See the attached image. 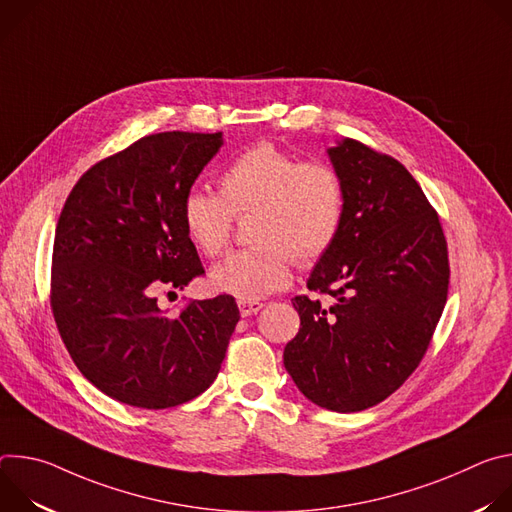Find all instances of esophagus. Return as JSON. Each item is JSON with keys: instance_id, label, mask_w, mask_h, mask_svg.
<instances>
[{"instance_id": "34e87169", "label": "esophagus", "mask_w": 512, "mask_h": 512, "mask_svg": "<svg viewBox=\"0 0 512 512\" xmlns=\"http://www.w3.org/2000/svg\"><path fill=\"white\" fill-rule=\"evenodd\" d=\"M263 302H257V300H239V310H241V316H253L257 312L263 310Z\"/></svg>"}]
</instances>
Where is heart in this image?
I'll return each instance as SVG.
<instances>
[{
    "mask_svg": "<svg viewBox=\"0 0 512 512\" xmlns=\"http://www.w3.org/2000/svg\"><path fill=\"white\" fill-rule=\"evenodd\" d=\"M218 188L221 194L188 190L182 223L202 255L218 257L231 243L235 218L251 214L247 235L253 245L210 271L212 287L223 294L239 300L269 296L289 283L291 259L314 265L340 237L346 186L328 162H306L273 141H259L231 160Z\"/></svg>",
    "mask_w": 512,
    "mask_h": 512,
    "instance_id": "1",
    "label": "heart"
}]
</instances>
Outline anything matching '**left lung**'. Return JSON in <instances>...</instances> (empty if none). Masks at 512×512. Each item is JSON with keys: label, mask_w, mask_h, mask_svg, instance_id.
Listing matches in <instances>:
<instances>
[{"label": "left lung", "mask_w": 512, "mask_h": 512, "mask_svg": "<svg viewBox=\"0 0 512 512\" xmlns=\"http://www.w3.org/2000/svg\"><path fill=\"white\" fill-rule=\"evenodd\" d=\"M328 154L346 216L308 279L316 298L291 300L302 328L283 364L310 401L350 413L385 401L419 367L448 300L450 259L437 210L399 160L358 139Z\"/></svg>", "instance_id": "1"}]
</instances>
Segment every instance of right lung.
Returning a JSON list of instances; mask_svg holds the SVG:
<instances>
[{"instance_id":"add662e5","label":"right lung","mask_w":512,"mask_h":512,"mask_svg":"<svg viewBox=\"0 0 512 512\" xmlns=\"http://www.w3.org/2000/svg\"><path fill=\"white\" fill-rule=\"evenodd\" d=\"M223 133L162 131L91 166L58 216L50 308L77 369L141 409L192 401L216 379L241 318L233 296L192 300L176 316L160 291L204 275L182 200Z\"/></svg>"}]
</instances>
